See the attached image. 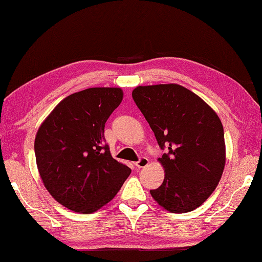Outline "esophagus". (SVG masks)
I'll return each instance as SVG.
<instances>
[{"instance_id": "obj_1", "label": "esophagus", "mask_w": 262, "mask_h": 262, "mask_svg": "<svg viewBox=\"0 0 262 262\" xmlns=\"http://www.w3.org/2000/svg\"><path fill=\"white\" fill-rule=\"evenodd\" d=\"M149 164V159L147 157H141L139 161L135 163V166L142 168V167H145Z\"/></svg>"}]
</instances>
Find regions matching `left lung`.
<instances>
[{
	"label": "left lung",
	"instance_id": "8db88e82",
	"mask_svg": "<svg viewBox=\"0 0 262 262\" xmlns=\"http://www.w3.org/2000/svg\"><path fill=\"white\" fill-rule=\"evenodd\" d=\"M133 99L161 149L163 184L150 194L159 206L183 214L201 206L219 185L225 165L224 130L219 115L179 84L137 86Z\"/></svg>",
	"mask_w": 262,
	"mask_h": 262
}]
</instances>
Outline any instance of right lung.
<instances>
[{
	"instance_id": "add662e5",
	"label": "right lung",
	"mask_w": 262,
	"mask_h": 262,
	"mask_svg": "<svg viewBox=\"0 0 262 262\" xmlns=\"http://www.w3.org/2000/svg\"><path fill=\"white\" fill-rule=\"evenodd\" d=\"M120 88H90L60 101L34 141L39 174L55 200L91 214L108 203L132 170L111 156L104 128L120 105Z\"/></svg>"
}]
</instances>
